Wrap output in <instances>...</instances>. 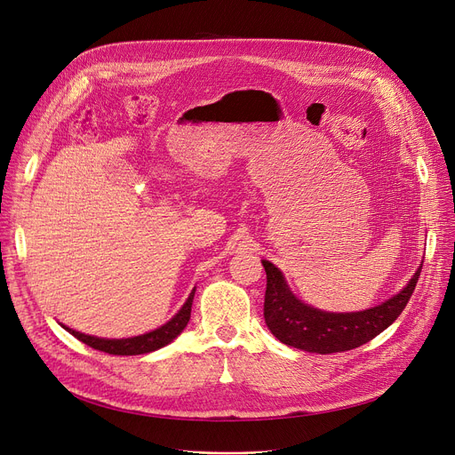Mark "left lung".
<instances>
[{"instance_id": "left-lung-1", "label": "left lung", "mask_w": 455, "mask_h": 455, "mask_svg": "<svg viewBox=\"0 0 455 455\" xmlns=\"http://www.w3.org/2000/svg\"><path fill=\"white\" fill-rule=\"evenodd\" d=\"M262 266L267 278L264 319L271 333L288 346L323 355L359 347L387 330L406 307L423 269L419 266L408 286L380 306L357 313H326L300 302L269 260H262Z\"/></svg>"}]
</instances>
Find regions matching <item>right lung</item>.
<instances>
[{
    "label": "right lung",
    "instance_id": "right-lung-1",
    "mask_svg": "<svg viewBox=\"0 0 455 455\" xmlns=\"http://www.w3.org/2000/svg\"><path fill=\"white\" fill-rule=\"evenodd\" d=\"M193 297H195V290L191 291L189 299L186 300V304L182 306V309L174 315L167 324H164L162 328L140 335V337H131V339H98V337H91L80 331H75L71 328H65L68 333H73L78 340L85 342L87 346L100 349V352H106L111 355H142V354H149L155 352V349L169 344L174 337L180 335L182 330L188 326L189 317H191V306H193Z\"/></svg>",
    "mask_w": 455,
    "mask_h": 455
}]
</instances>
